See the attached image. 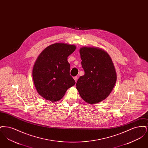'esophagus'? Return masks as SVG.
I'll return each mask as SVG.
<instances>
[{"instance_id": "1", "label": "esophagus", "mask_w": 148, "mask_h": 148, "mask_svg": "<svg viewBox=\"0 0 148 148\" xmlns=\"http://www.w3.org/2000/svg\"><path fill=\"white\" fill-rule=\"evenodd\" d=\"M77 77H78L77 76H75V77H74V79L75 80V81L76 82H77Z\"/></svg>"}]
</instances>
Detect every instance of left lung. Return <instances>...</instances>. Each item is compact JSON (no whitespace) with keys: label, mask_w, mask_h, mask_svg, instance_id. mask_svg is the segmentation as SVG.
<instances>
[{"label":"left lung","mask_w":148,"mask_h":148,"mask_svg":"<svg viewBox=\"0 0 148 148\" xmlns=\"http://www.w3.org/2000/svg\"><path fill=\"white\" fill-rule=\"evenodd\" d=\"M83 76L77 80V89L85 102L94 104L106 99L116 81L112 60L104 50L95 47L80 49Z\"/></svg>","instance_id":"8db88e82"}]
</instances>
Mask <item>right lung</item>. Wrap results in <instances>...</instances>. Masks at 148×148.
<instances>
[{"label":"right lung","instance_id":"obj_1","mask_svg":"<svg viewBox=\"0 0 148 148\" xmlns=\"http://www.w3.org/2000/svg\"><path fill=\"white\" fill-rule=\"evenodd\" d=\"M76 49L74 45L55 43L42 50L35 61L33 79L40 95L47 100L58 101L75 84L70 75L68 57Z\"/></svg>","mask_w":148,"mask_h":148}]
</instances>
